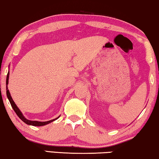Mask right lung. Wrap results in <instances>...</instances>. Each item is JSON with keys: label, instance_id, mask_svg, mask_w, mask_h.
<instances>
[{"label": "right lung", "instance_id": "obj_1", "mask_svg": "<svg viewBox=\"0 0 159 159\" xmlns=\"http://www.w3.org/2000/svg\"><path fill=\"white\" fill-rule=\"evenodd\" d=\"M8 77H9V72H8L7 74V77H6V95H7V97L8 100H9L10 101V103L13 109H14V111L15 112H16V114H17V116H18L19 118H20L21 120H22L24 122L27 124V125H32V126H43V125H48V124L51 123L52 122V121H55L58 118L56 119H52V120H50V121H30V120H28V119H27L25 118V116H23L22 114H21V112L20 111V110L19 109L18 107H17L16 104H15V103L14 102V101H13L12 98L11 96L10 95V93L9 91H8V87H7V84L8 83Z\"/></svg>", "mask_w": 159, "mask_h": 159}]
</instances>
